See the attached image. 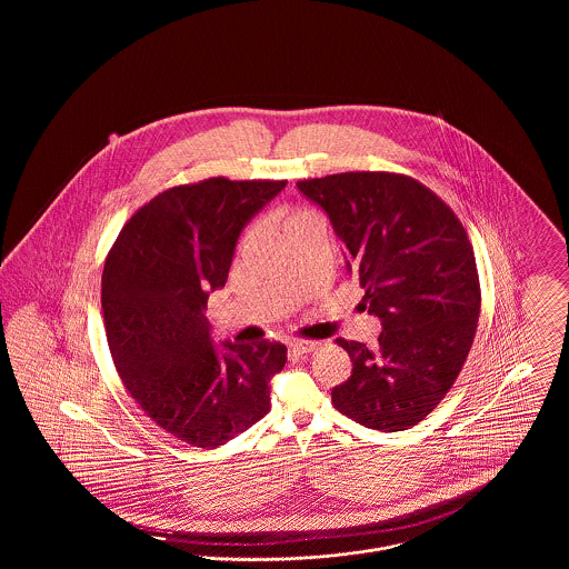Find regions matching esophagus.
I'll return each mask as SVG.
<instances>
[{
    "label": "esophagus",
    "instance_id": "esophagus-1",
    "mask_svg": "<svg viewBox=\"0 0 569 569\" xmlns=\"http://www.w3.org/2000/svg\"><path fill=\"white\" fill-rule=\"evenodd\" d=\"M316 348H318V341H295V343H290V350L297 353V356L313 352Z\"/></svg>",
    "mask_w": 569,
    "mask_h": 569
}]
</instances>
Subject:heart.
Segmentation results:
<instances>
[{
	"instance_id": "heart-1",
	"label": "heart",
	"mask_w": 569,
	"mask_h": 569,
	"mask_svg": "<svg viewBox=\"0 0 569 569\" xmlns=\"http://www.w3.org/2000/svg\"><path fill=\"white\" fill-rule=\"evenodd\" d=\"M302 216H305V213H302ZM292 219H295V217H292Z\"/></svg>"
}]
</instances>
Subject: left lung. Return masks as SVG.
Here are the masks:
<instances>
[{"label": "left lung", "mask_w": 569, "mask_h": 569, "mask_svg": "<svg viewBox=\"0 0 569 569\" xmlns=\"http://www.w3.org/2000/svg\"><path fill=\"white\" fill-rule=\"evenodd\" d=\"M297 186L330 217L383 328L376 348L337 339L353 367L332 406L369 429L406 431L441 403L471 350L482 305L473 247L457 213L407 174L339 172Z\"/></svg>", "instance_id": "8db88e82"}]
</instances>
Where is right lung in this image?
Returning a JSON list of instances; mask_svg holds the SVG:
<instances>
[{
  "label": "right lung",
  "mask_w": 569,
  "mask_h": 569,
  "mask_svg": "<svg viewBox=\"0 0 569 569\" xmlns=\"http://www.w3.org/2000/svg\"><path fill=\"white\" fill-rule=\"evenodd\" d=\"M288 181L211 177L158 193L126 221L102 272L110 356L126 390L160 429L213 450L271 409L277 341H211L204 316L226 283L249 219Z\"/></svg>",
  "instance_id": "right-lung-1"
}]
</instances>
